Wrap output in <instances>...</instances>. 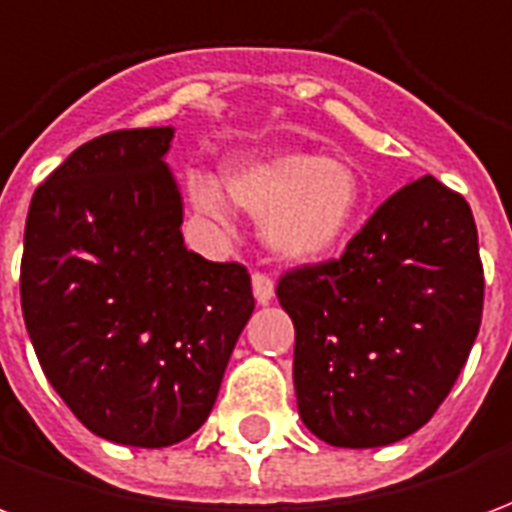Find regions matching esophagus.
Segmentation results:
<instances>
[{
	"mask_svg": "<svg viewBox=\"0 0 512 512\" xmlns=\"http://www.w3.org/2000/svg\"><path fill=\"white\" fill-rule=\"evenodd\" d=\"M252 290H255V299L260 304H268V301L274 299V279L263 274V271H255L252 274Z\"/></svg>",
	"mask_w": 512,
	"mask_h": 512,
	"instance_id": "obj_1",
	"label": "esophagus"
}]
</instances>
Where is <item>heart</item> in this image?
Returning <instances> with one entry per match:
<instances>
[{"label": "heart", "mask_w": 512, "mask_h": 512, "mask_svg": "<svg viewBox=\"0 0 512 512\" xmlns=\"http://www.w3.org/2000/svg\"><path fill=\"white\" fill-rule=\"evenodd\" d=\"M224 186L246 213L263 222L271 249L288 260L326 255L343 241L362 208V183L354 169L310 153L230 167ZM189 200L213 222L230 219L227 194L211 175H191Z\"/></svg>", "instance_id": "heart-1"}]
</instances>
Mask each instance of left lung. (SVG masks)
<instances>
[{
  "instance_id": "1",
  "label": "left lung",
  "mask_w": 512,
  "mask_h": 512,
  "mask_svg": "<svg viewBox=\"0 0 512 512\" xmlns=\"http://www.w3.org/2000/svg\"><path fill=\"white\" fill-rule=\"evenodd\" d=\"M483 293L472 208L433 175L381 202L340 257L288 268L277 296L304 425L351 450L422 428L469 359Z\"/></svg>"
}]
</instances>
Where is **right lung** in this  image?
Listing matches in <instances>:
<instances>
[{
  "label": "right lung",
  "instance_id": "1",
  "mask_svg": "<svg viewBox=\"0 0 512 512\" xmlns=\"http://www.w3.org/2000/svg\"><path fill=\"white\" fill-rule=\"evenodd\" d=\"M172 128H123L76 147L27 213L21 310L35 354L101 439L169 447L211 414L255 310L241 263L183 246L164 164Z\"/></svg>",
  "mask_w": 512,
  "mask_h": 512
}]
</instances>
